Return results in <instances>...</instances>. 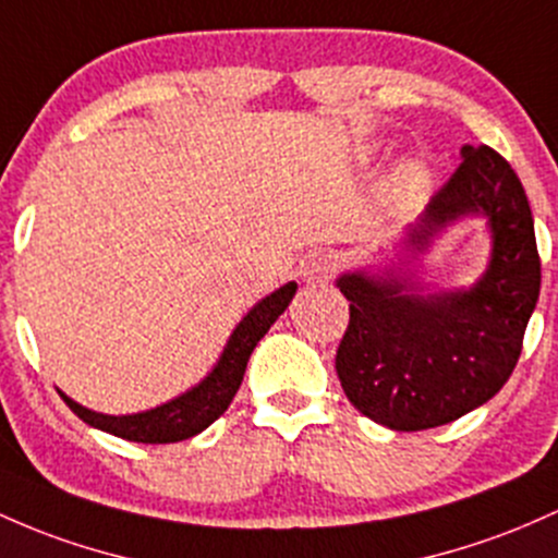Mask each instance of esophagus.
<instances>
[{
    "label": "esophagus",
    "mask_w": 558,
    "mask_h": 558,
    "mask_svg": "<svg viewBox=\"0 0 558 558\" xmlns=\"http://www.w3.org/2000/svg\"><path fill=\"white\" fill-rule=\"evenodd\" d=\"M336 269V259L330 254H310L307 259L302 262V278L307 280V283H323V280H328L330 275H333Z\"/></svg>",
    "instance_id": "esophagus-1"
}]
</instances>
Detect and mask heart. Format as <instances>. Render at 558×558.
Returning a JSON list of instances; mask_svg holds the SVG:
<instances>
[{"label": "heart", "mask_w": 558, "mask_h": 558, "mask_svg": "<svg viewBox=\"0 0 558 558\" xmlns=\"http://www.w3.org/2000/svg\"><path fill=\"white\" fill-rule=\"evenodd\" d=\"M428 185H432V171L424 161H418V158L402 161L400 167L391 169L387 180V204L395 211L408 209L424 198Z\"/></svg>", "instance_id": "b5f03b06"}]
</instances>
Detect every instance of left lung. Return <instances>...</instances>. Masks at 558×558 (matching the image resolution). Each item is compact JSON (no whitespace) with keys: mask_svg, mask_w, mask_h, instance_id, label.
<instances>
[{"mask_svg":"<svg viewBox=\"0 0 558 558\" xmlns=\"http://www.w3.org/2000/svg\"><path fill=\"white\" fill-rule=\"evenodd\" d=\"M461 158L395 259L336 278L349 302L339 381L360 413L395 432L450 424L493 400L522 354L541 293L535 222L517 171L487 145H463ZM474 216L490 232L486 272L469 290H432L417 278V256Z\"/></svg>","mask_w":558,"mask_h":558,"instance_id":"left-lung-1","label":"left lung"}]
</instances>
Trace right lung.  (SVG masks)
<instances>
[{"label": "right lung", "instance_id": "obj_1", "mask_svg": "<svg viewBox=\"0 0 558 558\" xmlns=\"http://www.w3.org/2000/svg\"><path fill=\"white\" fill-rule=\"evenodd\" d=\"M293 293H296V283L291 280V283L280 286V289L269 293V296L259 299V302L243 315V320L232 328L228 344H225L222 354H219L217 365H214L195 387L182 391L180 397L163 402V405L143 410V413L108 415L78 405V402L71 400L65 391H60V397H63L65 405H69L84 424L113 434V437L130 439V442L169 445L195 437V434L209 428L214 421L230 408L232 397H235V391L243 381V373H246L251 352L259 344V339L267 333L269 326L283 315L286 307L291 304Z\"/></svg>", "mask_w": 558, "mask_h": 558}]
</instances>
